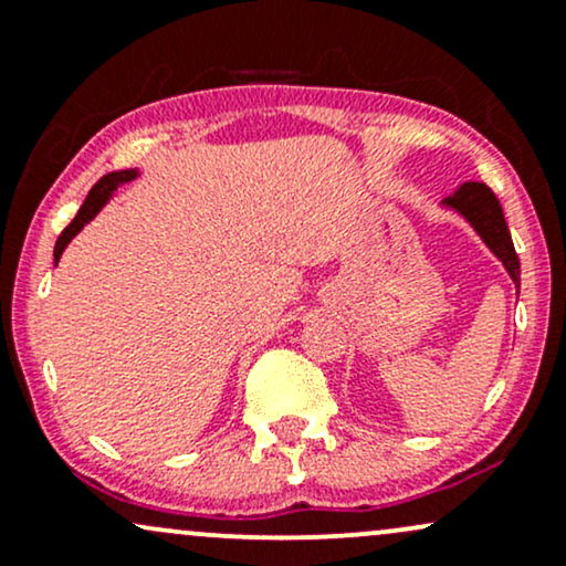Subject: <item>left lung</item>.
Wrapping results in <instances>:
<instances>
[{
  "label": "left lung",
  "mask_w": 566,
  "mask_h": 566,
  "mask_svg": "<svg viewBox=\"0 0 566 566\" xmlns=\"http://www.w3.org/2000/svg\"><path fill=\"white\" fill-rule=\"evenodd\" d=\"M448 206L461 211L469 219L471 228L482 235V241L493 249V254L506 264L511 281L520 289V256L514 251V241H511V232L506 219H503V209L497 203L495 192L482 182H467L455 196H450Z\"/></svg>",
  "instance_id": "8db88e82"
}]
</instances>
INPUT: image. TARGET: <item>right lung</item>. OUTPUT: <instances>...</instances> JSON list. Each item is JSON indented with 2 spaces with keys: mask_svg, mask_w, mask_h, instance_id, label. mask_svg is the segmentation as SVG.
Listing matches in <instances>:
<instances>
[{
  "mask_svg": "<svg viewBox=\"0 0 566 566\" xmlns=\"http://www.w3.org/2000/svg\"><path fill=\"white\" fill-rule=\"evenodd\" d=\"M129 179H135V171L132 169L129 171H111V175L99 177V182L90 190V196H86V201L82 203V209H78V214L73 217V222L63 232H60V238L55 243V264L60 262V254L65 251V245L71 243V238L76 235V232H82L84 224L90 222V219L95 217L99 209H103V203L108 201L111 192L116 190L122 182H129Z\"/></svg>",
  "mask_w": 566,
  "mask_h": 566,
  "instance_id": "right-lung-1",
  "label": "right lung"
}]
</instances>
